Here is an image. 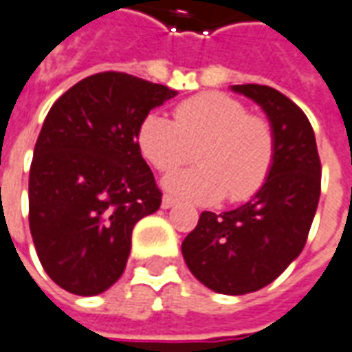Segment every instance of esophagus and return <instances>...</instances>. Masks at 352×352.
<instances>
[{"mask_svg": "<svg viewBox=\"0 0 352 352\" xmlns=\"http://www.w3.org/2000/svg\"><path fill=\"white\" fill-rule=\"evenodd\" d=\"M174 204H176V199H172V197L168 195H164L163 201H161V206H163L164 210H166V208H172Z\"/></svg>", "mask_w": 352, "mask_h": 352, "instance_id": "esophagus-1", "label": "esophagus"}]
</instances>
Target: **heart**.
<instances>
[{
	"mask_svg": "<svg viewBox=\"0 0 352 352\" xmlns=\"http://www.w3.org/2000/svg\"><path fill=\"white\" fill-rule=\"evenodd\" d=\"M136 142L159 172L176 170L193 159L199 166L164 178V189L193 203H216L228 195L241 203L256 195L275 161V131L265 117L250 116L243 102L223 92H201L180 102L174 119L148 113Z\"/></svg>",
	"mask_w": 352,
	"mask_h": 352,
	"instance_id": "1",
	"label": "heart"
}]
</instances>
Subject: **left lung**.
Returning <instances> with one entry per match:
<instances>
[{"instance_id":"left-lung-1","label":"left lung","mask_w":352,"mask_h":352,"mask_svg":"<svg viewBox=\"0 0 352 352\" xmlns=\"http://www.w3.org/2000/svg\"><path fill=\"white\" fill-rule=\"evenodd\" d=\"M260 106L275 131V161L248 203L221 214L203 212L182 254L206 288L243 296L267 286L305 246L320 199V159L307 116L265 85H233Z\"/></svg>"}]
</instances>
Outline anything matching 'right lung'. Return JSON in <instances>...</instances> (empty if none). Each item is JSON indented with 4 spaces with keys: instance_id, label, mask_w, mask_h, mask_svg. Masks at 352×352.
Segmentation results:
<instances>
[{
    "instance_id": "obj_1",
    "label": "right lung",
    "mask_w": 352,
    "mask_h": 352,
    "mask_svg": "<svg viewBox=\"0 0 352 352\" xmlns=\"http://www.w3.org/2000/svg\"><path fill=\"white\" fill-rule=\"evenodd\" d=\"M178 92L121 72L76 83L45 117L30 166V231L45 273L77 296L123 275L132 229L161 206L136 142L142 119Z\"/></svg>"
}]
</instances>
